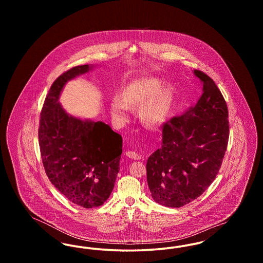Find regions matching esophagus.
<instances>
[{"label": "esophagus", "mask_w": 263, "mask_h": 263, "mask_svg": "<svg viewBox=\"0 0 263 263\" xmlns=\"http://www.w3.org/2000/svg\"><path fill=\"white\" fill-rule=\"evenodd\" d=\"M126 156L128 158H130V159H133V160H140L141 159V156L137 154V153L133 152V151H127L126 152Z\"/></svg>", "instance_id": "obj_1"}]
</instances>
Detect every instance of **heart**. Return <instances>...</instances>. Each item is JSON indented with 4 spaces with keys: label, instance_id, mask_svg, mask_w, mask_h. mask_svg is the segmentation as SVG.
<instances>
[{
    "label": "heart",
    "instance_id": "1",
    "mask_svg": "<svg viewBox=\"0 0 263 263\" xmlns=\"http://www.w3.org/2000/svg\"><path fill=\"white\" fill-rule=\"evenodd\" d=\"M176 99L174 83L164 84L163 78L144 77L128 83L120 96L113 97L109 107L113 119L124 122L129 107L138 108L142 123L149 127L163 125L173 111Z\"/></svg>",
    "mask_w": 263,
    "mask_h": 263
}]
</instances>
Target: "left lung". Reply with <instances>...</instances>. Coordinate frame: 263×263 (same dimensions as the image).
I'll list each match as a JSON object with an SVG mask.
<instances>
[{"label":"left lung","mask_w":263,"mask_h":263,"mask_svg":"<svg viewBox=\"0 0 263 263\" xmlns=\"http://www.w3.org/2000/svg\"><path fill=\"white\" fill-rule=\"evenodd\" d=\"M202 95L187 112L163 128V143L147 162V181L157 203L179 208L198 198L218 174L229 140L228 107L210 77L194 70Z\"/></svg>","instance_id":"1"}]
</instances>
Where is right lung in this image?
<instances>
[{"label": "right lung", "instance_id": "1", "mask_svg": "<svg viewBox=\"0 0 263 263\" xmlns=\"http://www.w3.org/2000/svg\"><path fill=\"white\" fill-rule=\"evenodd\" d=\"M93 67L77 66L53 83L38 129L42 163L51 183L84 208L99 207L108 199L122 154V138L110 126L76 117L59 102L66 84Z\"/></svg>", "mask_w": 263, "mask_h": 263}]
</instances>
